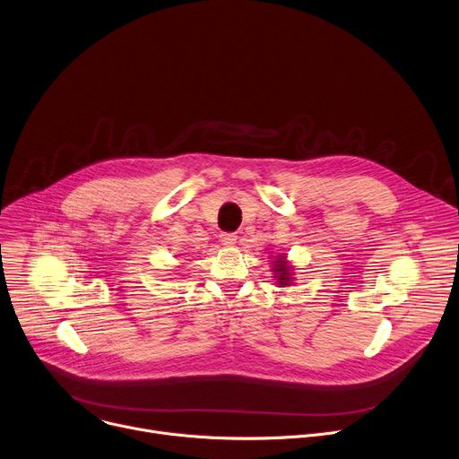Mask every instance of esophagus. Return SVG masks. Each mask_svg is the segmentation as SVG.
Segmentation results:
<instances>
[{
	"mask_svg": "<svg viewBox=\"0 0 459 459\" xmlns=\"http://www.w3.org/2000/svg\"><path fill=\"white\" fill-rule=\"evenodd\" d=\"M236 239H238V236L234 232H221L220 234V241L227 247H232L236 243Z\"/></svg>",
	"mask_w": 459,
	"mask_h": 459,
	"instance_id": "34e87169",
	"label": "esophagus"
}]
</instances>
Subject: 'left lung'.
<instances>
[{"mask_svg":"<svg viewBox=\"0 0 459 459\" xmlns=\"http://www.w3.org/2000/svg\"><path fill=\"white\" fill-rule=\"evenodd\" d=\"M273 273H274L276 283H278L280 287H287V285H290V283H292V280H294V278H292V273H290V267H289V264H287V257H285V255L276 257Z\"/></svg>","mask_w":459,"mask_h":459,"instance_id":"obj_1","label":"left lung"}]
</instances>
